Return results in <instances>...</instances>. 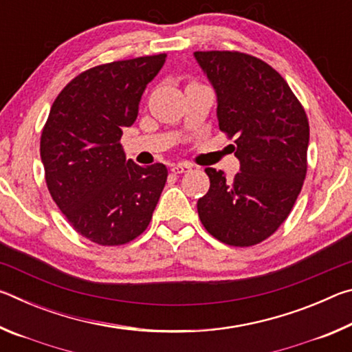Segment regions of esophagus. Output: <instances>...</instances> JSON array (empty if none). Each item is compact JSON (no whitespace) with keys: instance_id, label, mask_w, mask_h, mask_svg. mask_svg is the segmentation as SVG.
<instances>
[{"instance_id":"1","label":"esophagus","mask_w":352,"mask_h":352,"mask_svg":"<svg viewBox=\"0 0 352 352\" xmlns=\"http://www.w3.org/2000/svg\"><path fill=\"white\" fill-rule=\"evenodd\" d=\"M190 169H192V166L188 163H178L172 166V172H174V174H184V172H188Z\"/></svg>"}]
</instances>
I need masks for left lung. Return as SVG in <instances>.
<instances>
[{
    "label": "left lung",
    "mask_w": 352,
    "mask_h": 352,
    "mask_svg": "<svg viewBox=\"0 0 352 352\" xmlns=\"http://www.w3.org/2000/svg\"><path fill=\"white\" fill-rule=\"evenodd\" d=\"M194 57L217 96L219 127L236 138L241 172L228 180L206 168L201 223L220 242L250 247L272 236L292 211L307 170L309 122L281 74L253 56L197 51Z\"/></svg>",
    "instance_id": "left-lung-1"
}]
</instances>
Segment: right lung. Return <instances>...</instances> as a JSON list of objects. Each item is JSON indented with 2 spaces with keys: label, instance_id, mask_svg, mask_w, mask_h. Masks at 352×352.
I'll list each match as a JSON object with an SVG mask.
<instances>
[{
  "label": "right lung",
  "instance_id": "add662e5",
  "mask_svg": "<svg viewBox=\"0 0 352 352\" xmlns=\"http://www.w3.org/2000/svg\"><path fill=\"white\" fill-rule=\"evenodd\" d=\"M166 57L99 65L74 77L41 132L40 157L52 200L77 233L99 245L138 237L168 180L164 164L142 168L126 158L119 142Z\"/></svg>",
  "mask_w": 352,
  "mask_h": 352
}]
</instances>
